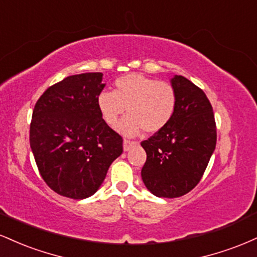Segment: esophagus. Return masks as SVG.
Listing matches in <instances>:
<instances>
[{"label":"esophagus","instance_id":"1","mask_svg":"<svg viewBox=\"0 0 257 257\" xmlns=\"http://www.w3.org/2000/svg\"><path fill=\"white\" fill-rule=\"evenodd\" d=\"M134 145H137L135 141L128 140V139H124V140H123V149H124V151H129Z\"/></svg>","mask_w":257,"mask_h":257}]
</instances>
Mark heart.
<instances>
[{"label": "heart", "mask_w": 257, "mask_h": 257, "mask_svg": "<svg viewBox=\"0 0 257 257\" xmlns=\"http://www.w3.org/2000/svg\"><path fill=\"white\" fill-rule=\"evenodd\" d=\"M176 90L169 82L129 73L117 78L112 91H101L96 104L102 119L108 125L117 124L118 131L134 137L144 129L147 134L161 132L169 124L176 110Z\"/></svg>", "instance_id": "heart-1"}]
</instances>
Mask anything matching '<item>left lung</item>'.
Masks as SVG:
<instances>
[{
	"label": "left lung",
	"instance_id": "8db88e82",
	"mask_svg": "<svg viewBox=\"0 0 257 257\" xmlns=\"http://www.w3.org/2000/svg\"><path fill=\"white\" fill-rule=\"evenodd\" d=\"M172 85L178 96L173 119L141 141L147 155L141 178L147 190L164 198H176L193 190L216 146L213 106L204 91L184 76H175Z\"/></svg>",
	"mask_w": 257,
	"mask_h": 257
}]
</instances>
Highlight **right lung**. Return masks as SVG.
Masks as SVG:
<instances>
[{"label":"right lung","instance_id":"1","mask_svg":"<svg viewBox=\"0 0 257 257\" xmlns=\"http://www.w3.org/2000/svg\"><path fill=\"white\" fill-rule=\"evenodd\" d=\"M101 72L73 75L51 85L32 112L30 146L38 172L54 192L83 199L98 191L123 139L100 114Z\"/></svg>","mask_w":257,"mask_h":257}]
</instances>
